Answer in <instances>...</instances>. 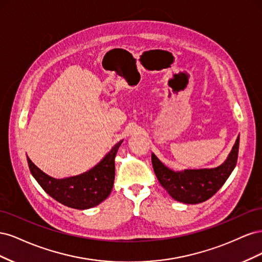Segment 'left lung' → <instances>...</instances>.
<instances>
[{
    "label": "left lung",
    "instance_id": "obj_1",
    "mask_svg": "<svg viewBox=\"0 0 262 262\" xmlns=\"http://www.w3.org/2000/svg\"><path fill=\"white\" fill-rule=\"evenodd\" d=\"M238 147L239 136L227 160L216 168L173 171L166 167L154 154H152V164L158 181L171 198L187 204L201 203L210 199L225 184L236 166Z\"/></svg>",
    "mask_w": 262,
    "mask_h": 262
}]
</instances>
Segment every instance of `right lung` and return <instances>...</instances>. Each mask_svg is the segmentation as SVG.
Here are the masks:
<instances>
[{"label":"right lung","mask_w":262,"mask_h":262,"mask_svg":"<svg viewBox=\"0 0 262 262\" xmlns=\"http://www.w3.org/2000/svg\"><path fill=\"white\" fill-rule=\"evenodd\" d=\"M122 141L113 147L98 165L82 175L55 179L47 175L27 157L31 175L54 200L69 208L86 210L107 199L115 181V157Z\"/></svg>","instance_id":"1"}]
</instances>
